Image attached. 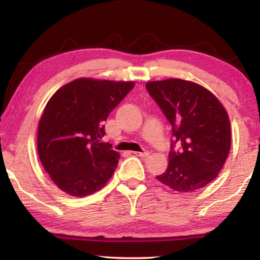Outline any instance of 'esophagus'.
<instances>
[{
  "label": "esophagus",
  "instance_id": "esophagus-1",
  "mask_svg": "<svg viewBox=\"0 0 260 260\" xmlns=\"http://www.w3.org/2000/svg\"><path fill=\"white\" fill-rule=\"evenodd\" d=\"M134 155L139 156V157H142V158H146V157H148L149 155H150V152H149V151H143V152H134Z\"/></svg>",
  "mask_w": 260,
  "mask_h": 260
}]
</instances>
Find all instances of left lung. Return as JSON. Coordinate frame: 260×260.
<instances>
[{
  "label": "left lung",
  "instance_id": "obj_1",
  "mask_svg": "<svg viewBox=\"0 0 260 260\" xmlns=\"http://www.w3.org/2000/svg\"><path fill=\"white\" fill-rule=\"evenodd\" d=\"M148 93L172 125L169 166L157 179L180 192L205 187L218 177L231 149V121L220 101L203 86L182 79L147 82ZM180 146L174 151V144Z\"/></svg>",
  "mask_w": 260,
  "mask_h": 260
}]
</instances>
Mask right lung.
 Masks as SVG:
<instances>
[{
	"label": "right lung",
	"instance_id": "right-lung-1",
	"mask_svg": "<svg viewBox=\"0 0 260 260\" xmlns=\"http://www.w3.org/2000/svg\"><path fill=\"white\" fill-rule=\"evenodd\" d=\"M134 81L80 78L48 101L38 127V153L60 190L83 197L111 179L119 152L101 142L110 112L133 89Z\"/></svg>",
	"mask_w": 260,
	"mask_h": 260
}]
</instances>
